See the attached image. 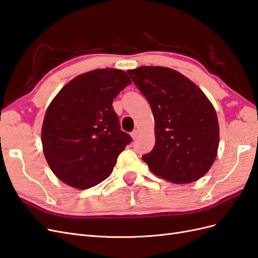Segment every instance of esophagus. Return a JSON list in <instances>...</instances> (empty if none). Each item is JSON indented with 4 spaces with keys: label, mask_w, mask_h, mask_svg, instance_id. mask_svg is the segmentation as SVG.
<instances>
[{
    "label": "esophagus",
    "mask_w": 258,
    "mask_h": 258,
    "mask_svg": "<svg viewBox=\"0 0 258 258\" xmlns=\"http://www.w3.org/2000/svg\"><path fill=\"white\" fill-rule=\"evenodd\" d=\"M138 136H139V130L135 129L134 131L131 132V137H132V139H137V138H138Z\"/></svg>",
    "instance_id": "esophagus-1"
}]
</instances>
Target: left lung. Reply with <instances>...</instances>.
<instances>
[{"label":"left lung","mask_w":258,"mask_h":258,"mask_svg":"<svg viewBox=\"0 0 258 258\" xmlns=\"http://www.w3.org/2000/svg\"><path fill=\"white\" fill-rule=\"evenodd\" d=\"M128 74L151 104L155 119V146L142 160L171 183L197 181L212 167L220 142L212 103L175 70L140 67Z\"/></svg>","instance_id":"1"}]
</instances>
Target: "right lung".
Returning a JSON list of instances; mask_svg holds the SVG:
<instances>
[{
  "mask_svg": "<svg viewBox=\"0 0 258 258\" xmlns=\"http://www.w3.org/2000/svg\"><path fill=\"white\" fill-rule=\"evenodd\" d=\"M132 82L126 72L98 69L76 76L46 111L42 144L50 169L79 189L111 175L118 155L132 139L120 130L113 100Z\"/></svg>",
  "mask_w": 258,
  "mask_h": 258,
  "instance_id": "1",
  "label": "right lung"
}]
</instances>
